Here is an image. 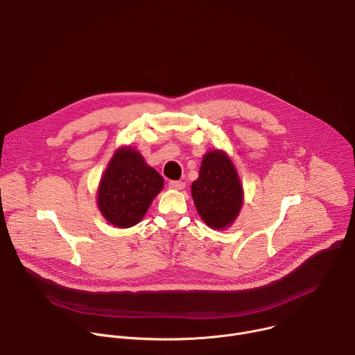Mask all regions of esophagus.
Wrapping results in <instances>:
<instances>
[{
	"label": "esophagus",
	"instance_id": "34e87169",
	"mask_svg": "<svg viewBox=\"0 0 355 355\" xmlns=\"http://www.w3.org/2000/svg\"><path fill=\"white\" fill-rule=\"evenodd\" d=\"M168 187H170L171 189L180 191V189H184V188H185V182H182V181H170V182H168Z\"/></svg>",
	"mask_w": 355,
	"mask_h": 355
}]
</instances>
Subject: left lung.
<instances>
[{"instance_id": "8db88e82", "label": "left lung", "mask_w": 355, "mask_h": 355, "mask_svg": "<svg viewBox=\"0 0 355 355\" xmlns=\"http://www.w3.org/2000/svg\"><path fill=\"white\" fill-rule=\"evenodd\" d=\"M191 192L200 219L212 229L230 226L241 209L243 187L232 160L222 150H211L204 156Z\"/></svg>"}]
</instances>
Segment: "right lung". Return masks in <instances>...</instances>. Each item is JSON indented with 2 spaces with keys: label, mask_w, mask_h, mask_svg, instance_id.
I'll use <instances>...</instances> for the list:
<instances>
[{
  "label": "right lung",
  "mask_w": 355,
  "mask_h": 355,
  "mask_svg": "<svg viewBox=\"0 0 355 355\" xmlns=\"http://www.w3.org/2000/svg\"><path fill=\"white\" fill-rule=\"evenodd\" d=\"M163 185V177L147 166L137 150L121 147L101 177L96 204L110 223L132 227L143 219Z\"/></svg>",
  "instance_id": "right-lung-1"
}]
</instances>
